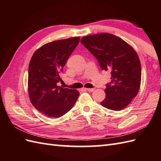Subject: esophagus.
<instances>
[{
    "mask_svg": "<svg viewBox=\"0 0 161 161\" xmlns=\"http://www.w3.org/2000/svg\"><path fill=\"white\" fill-rule=\"evenodd\" d=\"M86 90H87L88 92H93V91H94L95 88H86Z\"/></svg>",
    "mask_w": 161,
    "mask_h": 161,
    "instance_id": "34e87169",
    "label": "esophagus"
}]
</instances>
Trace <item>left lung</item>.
I'll return each instance as SVG.
<instances>
[{"label":"left lung","instance_id":"8db88e82","mask_svg":"<svg viewBox=\"0 0 161 161\" xmlns=\"http://www.w3.org/2000/svg\"><path fill=\"white\" fill-rule=\"evenodd\" d=\"M81 43L97 59L102 70L111 71L102 107L120 111L137 95L141 82V65L135 50L119 37L108 33L84 36Z\"/></svg>","mask_w":161,"mask_h":161}]
</instances>
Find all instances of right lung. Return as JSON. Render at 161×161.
Returning <instances> with one entry per match:
<instances>
[{
  "instance_id": "add662e5",
  "label": "right lung",
  "mask_w": 161,
  "mask_h": 161,
  "mask_svg": "<svg viewBox=\"0 0 161 161\" xmlns=\"http://www.w3.org/2000/svg\"><path fill=\"white\" fill-rule=\"evenodd\" d=\"M80 37L54 41L37 49L28 68V93L34 107L49 118H59L73 108L80 93L57 84Z\"/></svg>"
}]
</instances>
